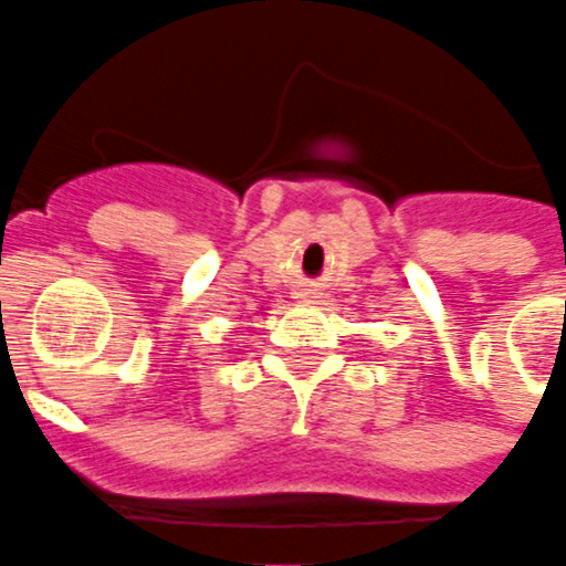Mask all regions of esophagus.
Returning <instances> with one entry per match:
<instances>
[{
  "label": "esophagus",
  "mask_w": 566,
  "mask_h": 566,
  "mask_svg": "<svg viewBox=\"0 0 566 566\" xmlns=\"http://www.w3.org/2000/svg\"><path fill=\"white\" fill-rule=\"evenodd\" d=\"M295 297H297V304H315V301H318V289H312V286H301L295 292Z\"/></svg>",
  "instance_id": "esophagus-1"
}]
</instances>
